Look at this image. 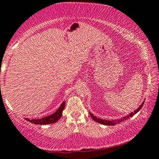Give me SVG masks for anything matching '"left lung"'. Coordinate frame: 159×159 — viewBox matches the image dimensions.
<instances>
[{"mask_svg": "<svg viewBox=\"0 0 159 159\" xmlns=\"http://www.w3.org/2000/svg\"><path fill=\"white\" fill-rule=\"evenodd\" d=\"M143 104H144V101L142 103V104L140 105L139 107V108H137V109L136 110H134L133 112H132L131 113H129V114L126 115V116H123V118H121V119H118V120H103V119H100V118H98L96 117L95 116H93V115L92 114V113L90 112V115H91V118L94 120V121L98 122V123H101V124H103V125H106V126H114V125L117 124V123H120V122L123 121V120H127L129 119V117H131V116H133V115L136 114V113H137V112L139 111L140 110H141V108L143 107Z\"/></svg>", "mask_w": 159, "mask_h": 159, "instance_id": "1", "label": "left lung"}]
</instances>
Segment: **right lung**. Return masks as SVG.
<instances>
[{"label": "right lung", "instance_id": "right-lung-1", "mask_svg": "<svg viewBox=\"0 0 159 159\" xmlns=\"http://www.w3.org/2000/svg\"><path fill=\"white\" fill-rule=\"evenodd\" d=\"M65 105H66V102L63 101L61 104L60 105L59 108L55 112L52 114L49 115V116H45V117L41 118V119H29V118H25V120L27 121L30 122L33 124L36 125H46V124H51V123H54L57 122L58 120L61 118L62 116V111L64 110Z\"/></svg>", "mask_w": 159, "mask_h": 159}]
</instances>
